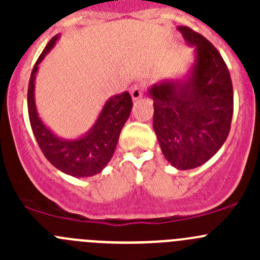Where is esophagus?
<instances>
[{
    "label": "esophagus",
    "instance_id": "obj_1",
    "mask_svg": "<svg viewBox=\"0 0 260 260\" xmlns=\"http://www.w3.org/2000/svg\"><path fill=\"white\" fill-rule=\"evenodd\" d=\"M131 95L133 101H138L143 95V86L141 84H135L131 86Z\"/></svg>",
    "mask_w": 260,
    "mask_h": 260
}]
</instances>
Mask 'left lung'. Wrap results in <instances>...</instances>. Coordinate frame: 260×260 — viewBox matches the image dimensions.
I'll use <instances>...</instances> for the list:
<instances>
[{
	"label": "left lung",
	"mask_w": 260,
	"mask_h": 260,
	"mask_svg": "<svg viewBox=\"0 0 260 260\" xmlns=\"http://www.w3.org/2000/svg\"><path fill=\"white\" fill-rule=\"evenodd\" d=\"M183 38L196 46L191 77L164 81L149 89L153 98V129L167 161L179 170L201 166L226 141L234 95L229 69L210 41L187 26Z\"/></svg>",
	"instance_id": "left-lung-1"
}]
</instances>
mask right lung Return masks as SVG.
Here are the masks:
<instances>
[{
  "instance_id": "add662e5",
  "label": "right lung",
  "mask_w": 260,
  "mask_h": 260,
  "mask_svg": "<svg viewBox=\"0 0 260 260\" xmlns=\"http://www.w3.org/2000/svg\"><path fill=\"white\" fill-rule=\"evenodd\" d=\"M56 39L57 36H55L49 41L31 72L27 90L30 124L41 152L52 166L74 177L93 176L99 174L111 161L119 140L120 131L131 114L133 106L132 98L128 91H124L109 99L90 132L79 140L64 141L50 132L36 112L34 81L38 65L54 46Z\"/></svg>"
}]
</instances>
